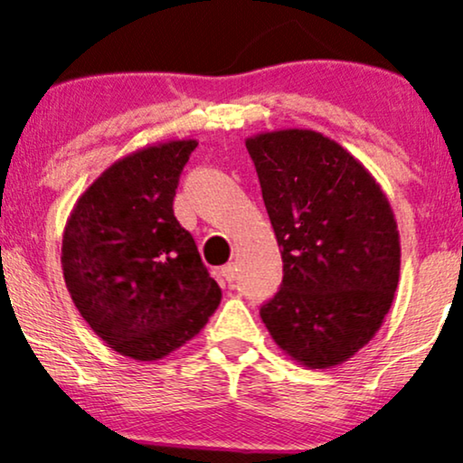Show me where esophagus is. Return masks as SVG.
<instances>
[{"label": "esophagus", "mask_w": 463, "mask_h": 463, "mask_svg": "<svg viewBox=\"0 0 463 463\" xmlns=\"http://www.w3.org/2000/svg\"><path fill=\"white\" fill-rule=\"evenodd\" d=\"M218 275L222 277V281L232 283V281H235V277H237V267L232 262H228V264H224V267L218 270Z\"/></svg>", "instance_id": "1"}]
</instances>
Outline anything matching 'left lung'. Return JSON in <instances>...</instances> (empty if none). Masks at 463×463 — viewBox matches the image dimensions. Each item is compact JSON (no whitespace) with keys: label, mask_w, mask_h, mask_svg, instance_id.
Here are the masks:
<instances>
[{"label":"left lung","mask_w":463,"mask_h":463,"mask_svg":"<svg viewBox=\"0 0 463 463\" xmlns=\"http://www.w3.org/2000/svg\"><path fill=\"white\" fill-rule=\"evenodd\" d=\"M245 147L283 260L262 322L300 364H343L381 328L398 288L390 201L360 160L322 133H262Z\"/></svg>","instance_id":"left-lung-1"}]
</instances>
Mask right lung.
I'll use <instances>...</instances> for the list:
<instances>
[{"instance_id": "right-lung-1", "label": "right lung", "mask_w": 463, "mask_h": 463, "mask_svg": "<svg viewBox=\"0 0 463 463\" xmlns=\"http://www.w3.org/2000/svg\"><path fill=\"white\" fill-rule=\"evenodd\" d=\"M194 139L128 154L80 196L63 232L73 305L114 351L152 362L182 347L218 309L222 289L174 215Z\"/></svg>"}]
</instances>
